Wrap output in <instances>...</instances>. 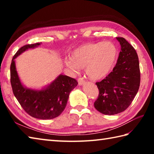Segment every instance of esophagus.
I'll return each mask as SVG.
<instances>
[{"label": "esophagus", "mask_w": 154, "mask_h": 154, "mask_svg": "<svg viewBox=\"0 0 154 154\" xmlns=\"http://www.w3.org/2000/svg\"><path fill=\"white\" fill-rule=\"evenodd\" d=\"M85 83V81L84 80V79H83V77H79V79H78V83H79V85H83Z\"/></svg>", "instance_id": "34e87169"}]
</instances>
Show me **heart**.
<instances>
[{"mask_svg":"<svg viewBox=\"0 0 154 154\" xmlns=\"http://www.w3.org/2000/svg\"><path fill=\"white\" fill-rule=\"evenodd\" d=\"M118 57V50L113 43H90L75 49L65 63L74 71L85 68L90 79L100 80L111 72Z\"/></svg>","mask_w":154,"mask_h":154,"instance_id":"obj_1","label":"heart"}]
</instances>
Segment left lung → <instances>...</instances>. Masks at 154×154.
Returning a JSON list of instances; mask_svg holds the SVG:
<instances>
[{
	"instance_id": "8db88e82",
	"label": "left lung",
	"mask_w": 154,
	"mask_h": 154,
	"mask_svg": "<svg viewBox=\"0 0 154 154\" xmlns=\"http://www.w3.org/2000/svg\"><path fill=\"white\" fill-rule=\"evenodd\" d=\"M121 51L116 66L105 79L96 82L99 90L94 107L105 115L123 112L132 103L140 86V73L137 51L123 37H117Z\"/></svg>"
}]
</instances>
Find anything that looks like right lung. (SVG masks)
I'll return each mask as SVG.
<instances>
[{
    "label": "right lung",
    "mask_w": 154,
    "mask_h": 154,
    "mask_svg": "<svg viewBox=\"0 0 154 154\" xmlns=\"http://www.w3.org/2000/svg\"><path fill=\"white\" fill-rule=\"evenodd\" d=\"M41 43L28 44L21 48L13 57L10 72L13 92L22 107L30 116L41 119L57 118L64 111L71 91L77 86L76 79L60 75L46 88L34 90L24 87L18 77L15 58L29 48H36Z\"/></svg>",
    "instance_id": "add662e5"
}]
</instances>
